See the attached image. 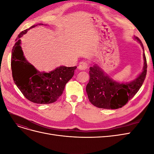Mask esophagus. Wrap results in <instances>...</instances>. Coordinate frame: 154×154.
<instances>
[{"label":"esophagus","instance_id":"1","mask_svg":"<svg viewBox=\"0 0 154 154\" xmlns=\"http://www.w3.org/2000/svg\"><path fill=\"white\" fill-rule=\"evenodd\" d=\"M88 64L86 61H82L80 62V64H79L78 69H81V70H85L88 67Z\"/></svg>","mask_w":154,"mask_h":154}]
</instances>
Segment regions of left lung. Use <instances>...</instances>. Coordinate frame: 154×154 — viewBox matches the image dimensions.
I'll use <instances>...</instances> for the list:
<instances>
[{"label":"left lung","instance_id":"left-lung-1","mask_svg":"<svg viewBox=\"0 0 154 154\" xmlns=\"http://www.w3.org/2000/svg\"><path fill=\"white\" fill-rule=\"evenodd\" d=\"M144 50L143 45L138 37H134ZM144 67L142 72L132 82L121 83L113 80L97 65L90 67V80L86 87L88 98L96 107L105 109H117L127 104L136 95L146 78L147 63L143 53Z\"/></svg>","mask_w":154,"mask_h":154}]
</instances>
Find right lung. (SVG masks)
<instances>
[{"mask_svg": "<svg viewBox=\"0 0 154 154\" xmlns=\"http://www.w3.org/2000/svg\"><path fill=\"white\" fill-rule=\"evenodd\" d=\"M18 35L11 51V67L14 82L26 98L38 104H49L57 101L66 83L72 78L77 67L60 66L49 72H41L26 60L20 38L29 29Z\"/></svg>", "mask_w": 154, "mask_h": 154, "instance_id": "right-lung-1", "label": "right lung"}]
</instances>
